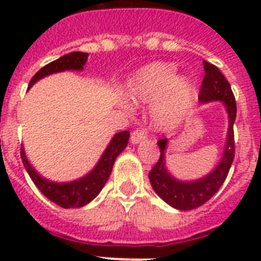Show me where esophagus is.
I'll list each match as a JSON object with an SVG mask.
<instances>
[{
	"label": "esophagus",
	"instance_id": "1",
	"mask_svg": "<svg viewBox=\"0 0 261 261\" xmlns=\"http://www.w3.org/2000/svg\"><path fill=\"white\" fill-rule=\"evenodd\" d=\"M145 138H146V132H145L144 129H137V130H135V132L132 133V136H130V142H132L133 145L141 144Z\"/></svg>",
	"mask_w": 261,
	"mask_h": 261
}]
</instances>
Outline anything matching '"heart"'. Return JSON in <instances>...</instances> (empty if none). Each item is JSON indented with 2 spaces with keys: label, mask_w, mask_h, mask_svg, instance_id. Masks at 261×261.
Wrapping results in <instances>:
<instances>
[{
  "label": "heart",
  "mask_w": 261,
  "mask_h": 261,
  "mask_svg": "<svg viewBox=\"0 0 261 261\" xmlns=\"http://www.w3.org/2000/svg\"><path fill=\"white\" fill-rule=\"evenodd\" d=\"M126 96L133 103H154L151 119L159 129L175 128L193 105V86L187 77H176L172 64L153 62L128 81Z\"/></svg>",
  "instance_id": "1"
}]
</instances>
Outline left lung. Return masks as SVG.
<instances>
[{"label": "left lung", "instance_id": "left-lung-1", "mask_svg": "<svg viewBox=\"0 0 261 261\" xmlns=\"http://www.w3.org/2000/svg\"><path fill=\"white\" fill-rule=\"evenodd\" d=\"M202 65H204L205 77L202 80L201 90L199 94L200 103L202 105L211 102L222 103L229 117V128L226 133L222 156L218 165L208 175L196 180H180L171 175V172L166 167V149H167L168 140L163 138L156 142L161 149V156L149 172V180L156 195L177 211H192L212 199L225 181L234 161V121L237 117L234 94L230 84L226 81L220 69L208 61L202 62Z\"/></svg>", "mask_w": 261, "mask_h": 261}]
</instances>
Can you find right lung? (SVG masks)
Wrapping results in <instances>:
<instances>
[{
    "mask_svg": "<svg viewBox=\"0 0 261 261\" xmlns=\"http://www.w3.org/2000/svg\"><path fill=\"white\" fill-rule=\"evenodd\" d=\"M87 56H89V53L85 52H70L68 55H64L60 59L49 62L44 68H41L30 81L29 87L34 86L41 78L55 74V73L65 70H84V66L87 61ZM128 141V130L116 133L110 141V144L107 145L106 150L103 151L102 156L95 165V167L85 176L80 177L77 180L66 181V183H57V181L48 180L44 176H41L35 168L32 167L31 163L29 162L23 146L22 150H20V156H22L23 166L26 168V171L29 172L32 181L35 183L39 191L48 200L65 209L81 208V206H85L86 204H89L90 201H93L96 196L100 193L105 184L107 183L108 177H110L117 155L125 149Z\"/></svg>",
    "mask_w": 261,
    "mask_h": 261,
    "instance_id": "add662e5",
    "label": "right lung"
}]
</instances>
